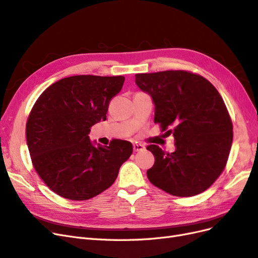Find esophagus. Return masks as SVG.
<instances>
[{"mask_svg":"<svg viewBox=\"0 0 258 258\" xmlns=\"http://www.w3.org/2000/svg\"><path fill=\"white\" fill-rule=\"evenodd\" d=\"M143 150H144V145L140 144V143H136V144H134V151H135V152L143 151Z\"/></svg>","mask_w":258,"mask_h":258,"instance_id":"obj_1","label":"esophagus"}]
</instances>
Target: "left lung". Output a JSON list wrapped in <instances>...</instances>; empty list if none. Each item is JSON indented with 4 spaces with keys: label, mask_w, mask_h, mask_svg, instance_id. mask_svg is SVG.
<instances>
[{
    "label": "left lung",
    "mask_w": 258,
    "mask_h": 258,
    "mask_svg": "<svg viewBox=\"0 0 258 258\" xmlns=\"http://www.w3.org/2000/svg\"><path fill=\"white\" fill-rule=\"evenodd\" d=\"M136 84L151 96L154 121L174 137L175 151L148 145L155 157L147 177L158 188L177 197L208 189L227 162L232 123L220 93L205 77L186 71L136 75Z\"/></svg>",
    "instance_id": "8db88e82"
}]
</instances>
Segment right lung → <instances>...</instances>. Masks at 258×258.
<instances>
[{
	"instance_id": "right-lung-1",
	"label": "right lung",
	"mask_w": 258,
	"mask_h": 258,
	"mask_svg": "<svg viewBox=\"0 0 258 258\" xmlns=\"http://www.w3.org/2000/svg\"><path fill=\"white\" fill-rule=\"evenodd\" d=\"M123 76L76 75L50 85L27 121V143L34 169L49 188L70 200H87L110 187L132 154V144L91 142L90 128L106 119Z\"/></svg>"
}]
</instances>
